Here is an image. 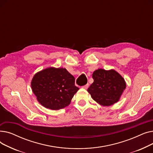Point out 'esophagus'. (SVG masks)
I'll list each match as a JSON object with an SVG mask.
<instances>
[{
    "label": "esophagus",
    "instance_id": "34e87169",
    "mask_svg": "<svg viewBox=\"0 0 153 153\" xmlns=\"http://www.w3.org/2000/svg\"><path fill=\"white\" fill-rule=\"evenodd\" d=\"M82 87L83 88V89H87V88H88V87H89V84H87L86 85H85L82 86Z\"/></svg>",
    "mask_w": 153,
    "mask_h": 153
}]
</instances>
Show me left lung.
I'll return each instance as SVG.
<instances>
[{
  "instance_id": "8db88e82",
  "label": "left lung",
  "mask_w": 153,
  "mask_h": 153,
  "mask_svg": "<svg viewBox=\"0 0 153 153\" xmlns=\"http://www.w3.org/2000/svg\"><path fill=\"white\" fill-rule=\"evenodd\" d=\"M94 82L87 91L99 105L108 107L118 102L126 89L123 77L114 69H98L92 74Z\"/></svg>"
}]
</instances>
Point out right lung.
<instances>
[{
    "label": "right lung",
    "instance_id": "add662e5",
    "mask_svg": "<svg viewBox=\"0 0 153 153\" xmlns=\"http://www.w3.org/2000/svg\"><path fill=\"white\" fill-rule=\"evenodd\" d=\"M32 91L44 107L58 110L68 106L79 89L75 78L65 68L50 67L36 73L31 82Z\"/></svg>",
    "mask_w": 153,
    "mask_h": 153
}]
</instances>
